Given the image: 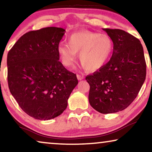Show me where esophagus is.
Listing matches in <instances>:
<instances>
[{
  "label": "esophagus",
  "mask_w": 152,
  "mask_h": 152,
  "mask_svg": "<svg viewBox=\"0 0 152 152\" xmlns=\"http://www.w3.org/2000/svg\"><path fill=\"white\" fill-rule=\"evenodd\" d=\"M76 77H77V78H78V80H80L83 79V76H80V75H79V74H77V75H76Z\"/></svg>",
  "instance_id": "esophagus-1"
}]
</instances>
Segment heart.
<instances>
[{
	"label": "heart",
	"mask_w": 152,
	"mask_h": 152,
	"mask_svg": "<svg viewBox=\"0 0 152 152\" xmlns=\"http://www.w3.org/2000/svg\"><path fill=\"white\" fill-rule=\"evenodd\" d=\"M113 50V42L106 34L89 30H80L68 37V44L60 42L57 51L65 66L73 65L79 53V60L83 69L95 72L103 67L110 59Z\"/></svg>",
	"instance_id": "obj_1"
}]
</instances>
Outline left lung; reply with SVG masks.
<instances>
[{"label":"left lung","mask_w":152,"mask_h":152,"mask_svg":"<svg viewBox=\"0 0 152 152\" xmlns=\"http://www.w3.org/2000/svg\"><path fill=\"white\" fill-rule=\"evenodd\" d=\"M103 30L113 42L112 57L86 80L91 106L108 114L124 110L136 98L146 78V62L138 39L122 30Z\"/></svg>","instance_id":"obj_1"}]
</instances>
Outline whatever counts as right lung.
<instances>
[{
    "label": "right lung",
    "mask_w": 152,
    "mask_h": 152,
    "mask_svg": "<svg viewBox=\"0 0 152 152\" xmlns=\"http://www.w3.org/2000/svg\"><path fill=\"white\" fill-rule=\"evenodd\" d=\"M64 32L56 27L26 32L8 52L10 92L22 110L36 120L61 115L78 84L76 75L59 61L57 47Z\"/></svg>",
    "instance_id": "obj_1"
}]
</instances>
